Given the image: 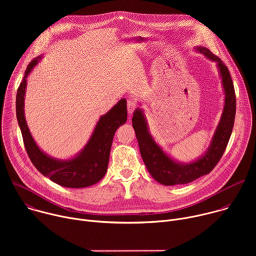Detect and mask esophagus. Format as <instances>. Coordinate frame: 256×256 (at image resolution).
I'll use <instances>...</instances> for the list:
<instances>
[{
	"instance_id": "1",
	"label": "esophagus",
	"mask_w": 256,
	"mask_h": 256,
	"mask_svg": "<svg viewBox=\"0 0 256 256\" xmlns=\"http://www.w3.org/2000/svg\"><path fill=\"white\" fill-rule=\"evenodd\" d=\"M126 106H128V112L130 114H132L136 110V108L138 104H136V102L134 101L132 99H128V103H126Z\"/></svg>"
}]
</instances>
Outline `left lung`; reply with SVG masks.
Listing matches in <instances>:
<instances>
[{"label":"left lung","instance_id":"1","mask_svg":"<svg viewBox=\"0 0 256 256\" xmlns=\"http://www.w3.org/2000/svg\"><path fill=\"white\" fill-rule=\"evenodd\" d=\"M198 50L206 58L218 62L225 90V108L222 118L218 124L212 144L206 154L194 163L184 165L178 164L163 153L159 146L153 140L148 132L142 110L136 109L132 116V126L138 138L140 156L150 174L164 186L186 184L210 173L221 160L234 126L236 114V95L233 81L227 66L204 48Z\"/></svg>","mask_w":256,"mask_h":256}]
</instances>
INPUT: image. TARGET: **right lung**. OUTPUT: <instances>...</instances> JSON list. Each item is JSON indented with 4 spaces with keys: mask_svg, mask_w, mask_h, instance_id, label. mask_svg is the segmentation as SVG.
Here are the masks:
<instances>
[{
    "mask_svg": "<svg viewBox=\"0 0 256 256\" xmlns=\"http://www.w3.org/2000/svg\"><path fill=\"white\" fill-rule=\"evenodd\" d=\"M38 60V58H36L28 64L16 95V116L28 157L42 174L62 186L82 188L93 186L105 175L114 132L126 122V100H120L114 108L100 118L85 149L76 158L68 161L52 159L36 146L24 118L26 78Z\"/></svg>",
    "mask_w": 256,
    "mask_h": 256,
    "instance_id": "add662e5",
    "label": "right lung"
}]
</instances>
